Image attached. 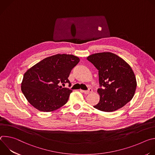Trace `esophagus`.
I'll return each mask as SVG.
<instances>
[{"mask_svg": "<svg viewBox=\"0 0 155 155\" xmlns=\"http://www.w3.org/2000/svg\"><path fill=\"white\" fill-rule=\"evenodd\" d=\"M81 92H83L84 94H90L91 93H93V90L91 89V88H90L89 90H87V91H83V90H81Z\"/></svg>", "mask_w": 155, "mask_h": 155, "instance_id": "obj_1", "label": "esophagus"}]
</instances>
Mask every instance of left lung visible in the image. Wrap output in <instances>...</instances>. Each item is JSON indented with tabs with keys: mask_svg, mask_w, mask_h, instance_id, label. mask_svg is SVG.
Here are the masks:
<instances>
[{
	"mask_svg": "<svg viewBox=\"0 0 155 155\" xmlns=\"http://www.w3.org/2000/svg\"><path fill=\"white\" fill-rule=\"evenodd\" d=\"M99 72L101 87L99 103L93 106L105 112L123 107L133 97L137 87L134 73L121 58L110 52L93 54L87 58Z\"/></svg>",
	"mask_w": 155,
	"mask_h": 155,
	"instance_id": "1",
	"label": "left lung"
}]
</instances>
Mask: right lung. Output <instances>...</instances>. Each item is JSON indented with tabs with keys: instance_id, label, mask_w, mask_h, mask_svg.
<instances>
[{
	"instance_id": "add662e5",
	"label": "right lung",
	"mask_w": 155,
	"mask_h": 155,
	"mask_svg": "<svg viewBox=\"0 0 155 155\" xmlns=\"http://www.w3.org/2000/svg\"><path fill=\"white\" fill-rule=\"evenodd\" d=\"M80 59L72 54H57L43 59L24 74L21 91L39 111L49 112L67 103L72 92L60 83L71 84L68 77Z\"/></svg>"
}]
</instances>
